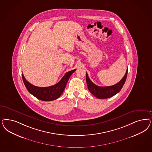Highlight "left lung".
I'll list each match as a JSON object with an SVG mask.
<instances>
[{
    "label": "left lung",
    "mask_w": 152,
    "mask_h": 152,
    "mask_svg": "<svg viewBox=\"0 0 152 152\" xmlns=\"http://www.w3.org/2000/svg\"><path fill=\"white\" fill-rule=\"evenodd\" d=\"M127 69L126 73L122 79L117 84L111 86L99 87L93 83L86 73V82L89 92L96 97L99 99L110 98L118 93L123 88L127 78Z\"/></svg>",
    "instance_id": "left-lung-1"
}]
</instances>
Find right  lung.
<instances>
[{"label":"right lung","instance_id":"obj_1","mask_svg":"<svg viewBox=\"0 0 152 152\" xmlns=\"http://www.w3.org/2000/svg\"><path fill=\"white\" fill-rule=\"evenodd\" d=\"M75 70L76 69H74L67 72L58 83L48 87L34 86L25 79L23 74H22V77L25 86L29 93L40 100L44 101H51L56 99L61 95L64 92L69 79Z\"/></svg>","mask_w":152,"mask_h":152}]
</instances>
